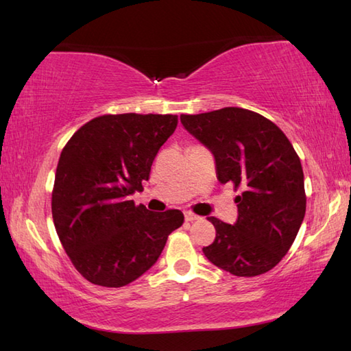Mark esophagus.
Masks as SVG:
<instances>
[{
	"label": "esophagus",
	"mask_w": 351,
	"mask_h": 351,
	"mask_svg": "<svg viewBox=\"0 0 351 351\" xmlns=\"http://www.w3.org/2000/svg\"><path fill=\"white\" fill-rule=\"evenodd\" d=\"M184 219H185V221H187V223H191V221L197 220L199 215L193 214V213H190V211H185V213H184Z\"/></svg>",
	"instance_id": "esophagus-1"
}]
</instances>
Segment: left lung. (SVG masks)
I'll return each mask as SVG.
<instances>
[{"label":"left lung","mask_w":351,"mask_h":351,"mask_svg":"<svg viewBox=\"0 0 351 351\" xmlns=\"http://www.w3.org/2000/svg\"><path fill=\"white\" fill-rule=\"evenodd\" d=\"M181 122L213 152L217 180L241 190L234 225L208 217L215 240L202 249L205 256L244 278L271 270L293 245L306 211L303 169L293 145L271 121L238 107L181 114Z\"/></svg>","instance_id":"8db88e82"}]
</instances>
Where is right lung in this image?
<instances>
[{"mask_svg":"<svg viewBox=\"0 0 351 351\" xmlns=\"http://www.w3.org/2000/svg\"><path fill=\"white\" fill-rule=\"evenodd\" d=\"M173 114H104L63 147L52 190V219L64 252L95 285L119 288L151 268L180 210L152 213L130 196L149 180L154 158L173 134Z\"/></svg>","mask_w":351,"mask_h":351,"instance_id":"obj_1","label":"right lung"}]
</instances>
